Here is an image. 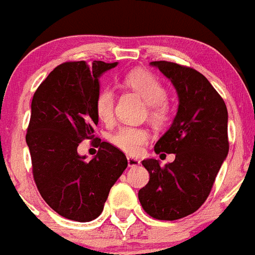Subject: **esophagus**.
Returning a JSON list of instances; mask_svg holds the SVG:
<instances>
[{"label": "esophagus", "mask_w": 255, "mask_h": 255, "mask_svg": "<svg viewBox=\"0 0 255 255\" xmlns=\"http://www.w3.org/2000/svg\"><path fill=\"white\" fill-rule=\"evenodd\" d=\"M127 162H128V167H137L138 164H140V159L134 157H127Z\"/></svg>", "instance_id": "1"}]
</instances>
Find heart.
Wrapping results in <instances>:
<instances>
[{"mask_svg": "<svg viewBox=\"0 0 255 255\" xmlns=\"http://www.w3.org/2000/svg\"><path fill=\"white\" fill-rule=\"evenodd\" d=\"M124 85L136 92L145 104H147V115L154 123H163L168 117V106L166 104L167 92L163 84L153 74L136 70L124 76ZM114 92L110 88H102L96 97L95 108L98 119L104 123L113 121L114 115ZM149 133L145 128L124 126L111 134V142L121 150L128 154H137L146 144Z\"/></svg>", "mask_w": 255, "mask_h": 255, "instance_id": "heart-1", "label": "heart"}]
</instances>
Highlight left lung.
<instances>
[{"label":"left lung","instance_id":"obj_1","mask_svg":"<svg viewBox=\"0 0 255 255\" xmlns=\"http://www.w3.org/2000/svg\"><path fill=\"white\" fill-rule=\"evenodd\" d=\"M151 66L170 79L179 96L176 117L154 146L157 154H175V160L163 167L153 158L142 160L150 179L138 200L154 219L176 220L198 210L210 194L230 150L228 113L223 98L194 68L167 61Z\"/></svg>","mask_w":255,"mask_h":255}]
</instances>
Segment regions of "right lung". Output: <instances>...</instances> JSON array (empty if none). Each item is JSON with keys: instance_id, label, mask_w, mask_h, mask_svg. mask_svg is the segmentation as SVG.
Returning a JSON list of instances; mask_svg holds the SVG:
<instances>
[{"instance_id": "right-lung-1", "label": "right lung", "mask_w": 255, "mask_h": 255, "mask_svg": "<svg viewBox=\"0 0 255 255\" xmlns=\"http://www.w3.org/2000/svg\"><path fill=\"white\" fill-rule=\"evenodd\" d=\"M118 63L65 62L36 89L25 141L36 187L49 206L70 220L100 217L109 192L127 168L122 150L101 138L93 159L78 154L81 141L95 137L98 78Z\"/></svg>"}]
</instances>
